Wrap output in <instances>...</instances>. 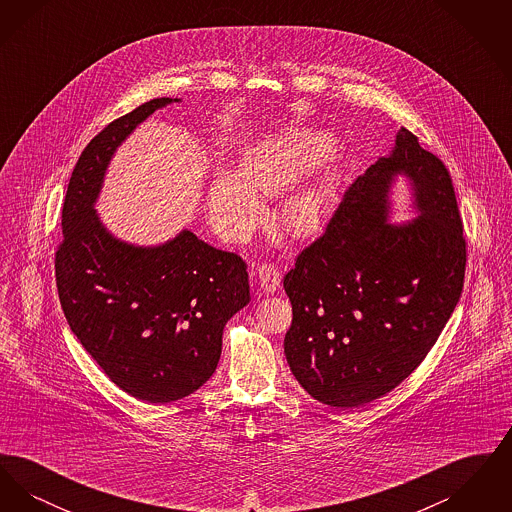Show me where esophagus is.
Segmentation results:
<instances>
[{
	"instance_id": "esophagus-1",
	"label": "esophagus",
	"mask_w": 512,
	"mask_h": 512,
	"mask_svg": "<svg viewBox=\"0 0 512 512\" xmlns=\"http://www.w3.org/2000/svg\"><path fill=\"white\" fill-rule=\"evenodd\" d=\"M257 278H259V286L263 292L274 293L280 288L282 272L272 263H263L261 267L257 268Z\"/></svg>"
}]
</instances>
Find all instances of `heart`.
<instances>
[{
    "mask_svg": "<svg viewBox=\"0 0 512 512\" xmlns=\"http://www.w3.org/2000/svg\"><path fill=\"white\" fill-rule=\"evenodd\" d=\"M332 149L317 130H288L247 149L240 159V177L220 172L209 192V213L228 238H245L263 217L255 194L274 195L318 167ZM326 186L317 182L288 195L278 211V224L292 236L315 234L324 215Z\"/></svg>",
    "mask_w": 512,
    "mask_h": 512,
    "instance_id": "b5f03b06",
    "label": "heart"
}]
</instances>
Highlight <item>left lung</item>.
<instances>
[{
  "label": "left lung",
  "instance_id": "obj_1",
  "mask_svg": "<svg viewBox=\"0 0 512 512\" xmlns=\"http://www.w3.org/2000/svg\"><path fill=\"white\" fill-rule=\"evenodd\" d=\"M397 173L412 178L421 217L390 227L387 192ZM464 268L449 171L401 128L390 157L345 190L322 236L284 276L293 376L320 403L341 409L390 393L438 341L463 292Z\"/></svg>",
  "mask_w": 512,
  "mask_h": 512
}]
</instances>
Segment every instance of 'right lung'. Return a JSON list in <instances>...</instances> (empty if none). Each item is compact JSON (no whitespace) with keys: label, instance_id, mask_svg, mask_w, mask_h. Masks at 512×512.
Segmentation results:
<instances>
[{"label":"right lung","instance_id":"1","mask_svg":"<svg viewBox=\"0 0 512 512\" xmlns=\"http://www.w3.org/2000/svg\"><path fill=\"white\" fill-rule=\"evenodd\" d=\"M171 101L142 103L84 147L69 180L63 240L55 251L59 301L74 336L113 384L147 403L199 390L219 365L224 324L249 303L240 255L205 244L190 230L159 247L124 244L94 211L117 146Z\"/></svg>","mask_w":512,"mask_h":512}]
</instances>
